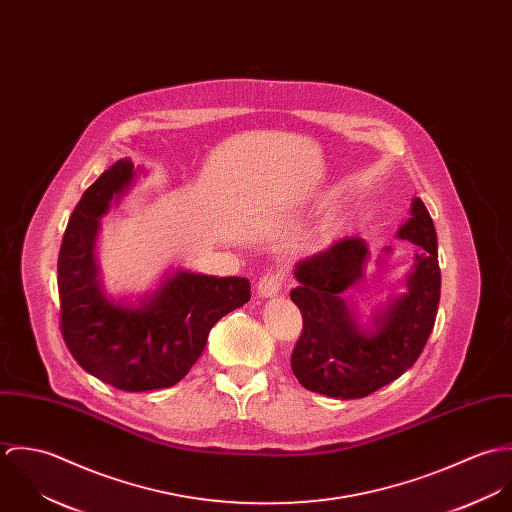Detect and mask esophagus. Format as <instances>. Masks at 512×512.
Segmentation results:
<instances>
[{"label": "esophagus", "mask_w": 512, "mask_h": 512, "mask_svg": "<svg viewBox=\"0 0 512 512\" xmlns=\"http://www.w3.org/2000/svg\"><path fill=\"white\" fill-rule=\"evenodd\" d=\"M282 286H284V274L270 272V274L260 278V282L256 286V292L264 299H272V297H276L278 293L282 292Z\"/></svg>", "instance_id": "1"}]
</instances>
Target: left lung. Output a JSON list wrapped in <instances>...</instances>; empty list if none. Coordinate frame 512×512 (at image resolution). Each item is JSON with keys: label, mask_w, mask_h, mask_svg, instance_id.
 <instances>
[{"label": "left lung", "mask_w": 512, "mask_h": 512, "mask_svg": "<svg viewBox=\"0 0 512 512\" xmlns=\"http://www.w3.org/2000/svg\"><path fill=\"white\" fill-rule=\"evenodd\" d=\"M412 217L398 238L418 244L416 264L406 278L408 292L376 311L363 327L345 301V292L363 282L366 242L345 236L329 248L299 260L290 292L303 317V331L292 353L299 384L331 398H365L400 378L424 351L438 315L441 276L436 226L422 199L412 201ZM390 252V248H386Z\"/></svg>", "instance_id": "left-lung-1"}]
</instances>
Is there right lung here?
<instances>
[{"instance_id":"add662e5","label":"right lung","mask_w":512,"mask_h":512,"mask_svg":"<svg viewBox=\"0 0 512 512\" xmlns=\"http://www.w3.org/2000/svg\"><path fill=\"white\" fill-rule=\"evenodd\" d=\"M132 161L120 159L82 195L59 252L61 333L74 361L126 392L177 384L201 357L209 331L250 299V282L177 270L138 303L106 297L94 256L100 219L130 189Z\"/></svg>"}]
</instances>
